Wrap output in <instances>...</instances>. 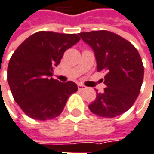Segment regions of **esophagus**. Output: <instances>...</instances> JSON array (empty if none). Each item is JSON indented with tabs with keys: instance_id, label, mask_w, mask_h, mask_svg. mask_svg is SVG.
Here are the masks:
<instances>
[{
	"instance_id": "obj_1",
	"label": "esophagus",
	"mask_w": 154,
	"mask_h": 154,
	"mask_svg": "<svg viewBox=\"0 0 154 154\" xmlns=\"http://www.w3.org/2000/svg\"><path fill=\"white\" fill-rule=\"evenodd\" d=\"M78 88H79V90H80V91H82V90H84V89H86V87H85L84 85L79 84V85H78Z\"/></svg>"
}]
</instances>
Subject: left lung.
I'll use <instances>...</instances> for the list:
<instances>
[{
  "mask_svg": "<svg viewBox=\"0 0 154 154\" xmlns=\"http://www.w3.org/2000/svg\"><path fill=\"white\" fill-rule=\"evenodd\" d=\"M94 51L97 71L104 72L103 93L88 108L103 117L112 118L127 111L134 104L144 78V66L134 45L117 34L108 30L79 34Z\"/></svg>",
  "mask_w": 154,
  "mask_h": 154,
  "instance_id": "8db88e82",
  "label": "left lung"
}]
</instances>
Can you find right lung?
<instances>
[{"label":"right lung","instance_id":"1","mask_svg":"<svg viewBox=\"0 0 154 154\" xmlns=\"http://www.w3.org/2000/svg\"><path fill=\"white\" fill-rule=\"evenodd\" d=\"M80 39L76 34L38 31L14 51L8 82L16 103L28 116L42 121L58 116L68 97L78 90L74 82L62 83L51 76L64 52Z\"/></svg>","mask_w":154,"mask_h":154}]
</instances>
